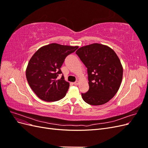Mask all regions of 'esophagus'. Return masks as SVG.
<instances>
[{
	"label": "esophagus",
	"instance_id": "obj_1",
	"mask_svg": "<svg viewBox=\"0 0 148 148\" xmlns=\"http://www.w3.org/2000/svg\"><path fill=\"white\" fill-rule=\"evenodd\" d=\"M73 84H74L75 85H76V86H77V85H78V84H79V81H76L75 82L73 83Z\"/></svg>",
	"mask_w": 148,
	"mask_h": 148
}]
</instances>
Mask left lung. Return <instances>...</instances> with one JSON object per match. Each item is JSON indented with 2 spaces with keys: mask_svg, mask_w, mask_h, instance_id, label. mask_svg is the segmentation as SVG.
I'll list each match as a JSON object with an SVG mask.
<instances>
[{
  "mask_svg": "<svg viewBox=\"0 0 148 148\" xmlns=\"http://www.w3.org/2000/svg\"><path fill=\"white\" fill-rule=\"evenodd\" d=\"M76 53L88 71L89 88L82 93L84 101L93 106L109 101L117 92L123 77L117 54L109 47L97 43L80 47Z\"/></svg>",
  "mask_w": 148,
  "mask_h": 148,
  "instance_id": "obj_1",
  "label": "left lung"
}]
</instances>
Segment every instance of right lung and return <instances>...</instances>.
I'll return each instance as SVG.
<instances>
[{"label": "right lung", "instance_id": "1", "mask_svg": "<svg viewBox=\"0 0 148 148\" xmlns=\"http://www.w3.org/2000/svg\"><path fill=\"white\" fill-rule=\"evenodd\" d=\"M78 46H63L52 43L39 49L31 58L26 70L28 84L40 99L47 102L64 98L70 84L64 79L60 70L65 58Z\"/></svg>", "mask_w": 148, "mask_h": 148}]
</instances>
